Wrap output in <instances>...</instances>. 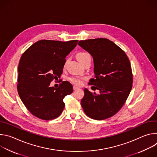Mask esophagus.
I'll return each instance as SVG.
<instances>
[{
  "label": "esophagus",
  "mask_w": 157,
  "mask_h": 157,
  "mask_svg": "<svg viewBox=\"0 0 157 157\" xmlns=\"http://www.w3.org/2000/svg\"><path fill=\"white\" fill-rule=\"evenodd\" d=\"M79 87H76V86H73V89L75 91H76V90H78V89H79Z\"/></svg>",
  "instance_id": "1"
}]
</instances>
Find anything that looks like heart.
Here are the masks:
<instances>
[{
	"mask_svg": "<svg viewBox=\"0 0 157 157\" xmlns=\"http://www.w3.org/2000/svg\"><path fill=\"white\" fill-rule=\"evenodd\" d=\"M76 58L81 63H83L87 59H91V55L87 52H79L76 55ZM86 79V78L80 77V76H72L69 78V80L74 84L77 86H80L82 84L83 80Z\"/></svg>",
	"mask_w": 157,
	"mask_h": 157,
	"instance_id": "b5f03b06",
	"label": "heart"
}]
</instances>
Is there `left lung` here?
Instances as JSON below:
<instances>
[{"mask_svg":"<svg viewBox=\"0 0 157 157\" xmlns=\"http://www.w3.org/2000/svg\"><path fill=\"white\" fill-rule=\"evenodd\" d=\"M78 44L93 58L95 79H91L89 84L93 85L94 90H99L96 94L84 89L81 101L82 109L91 119L109 118L118 113L131 91L133 75L130 61L120 47L107 38L81 40Z\"/></svg>","mask_w":157,"mask_h":157,"instance_id":"1","label":"left lung"}]
</instances>
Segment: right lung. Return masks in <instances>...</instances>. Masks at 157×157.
I'll use <instances>...</instances> for the list:
<instances>
[{
	"label": "right lung",
	"instance_id": "add662e5",
	"mask_svg": "<svg viewBox=\"0 0 157 157\" xmlns=\"http://www.w3.org/2000/svg\"><path fill=\"white\" fill-rule=\"evenodd\" d=\"M78 40H41L22 55L18 67L17 91L20 98L34 116L46 121L57 118L64 107L63 99L73 93V86L63 81L58 88L50 82L59 78L66 56Z\"/></svg>",
	"mask_w": 157,
	"mask_h": 157
}]
</instances>
